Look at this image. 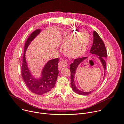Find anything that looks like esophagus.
I'll return each instance as SVG.
<instances>
[{
	"label": "esophagus",
	"mask_w": 124,
	"mask_h": 124,
	"mask_svg": "<svg viewBox=\"0 0 124 124\" xmlns=\"http://www.w3.org/2000/svg\"><path fill=\"white\" fill-rule=\"evenodd\" d=\"M67 65H68L67 62L65 61H61L59 62V64H58L59 69L60 70V69H61L62 68L67 67Z\"/></svg>",
	"instance_id": "esophagus-1"
}]
</instances>
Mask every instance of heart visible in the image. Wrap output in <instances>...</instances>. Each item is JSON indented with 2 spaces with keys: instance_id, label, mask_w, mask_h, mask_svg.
<instances>
[{
  "instance_id": "1",
  "label": "heart",
  "mask_w": 124,
  "mask_h": 124,
  "mask_svg": "<svg viewBox=\"0 0 124 124\" xmlns=\"http://www.w3.org/2000/svg\"><path fill=\"white\" fill-rule=\"evenodd\" d=\"M64 53L71 58H78L86 51L89 41L88 34L85 31L77 33L66 31L63 33L62 39Z\"/></svg>"
}]
</instances>
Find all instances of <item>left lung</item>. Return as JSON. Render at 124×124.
<instances>
[{"instance_id":"left-lung-1","label":"left lung","mask_w":124,"mask_h":124,"mask_svg":"<svg viewBox=\"0 0 124 124\" xmlns=\"http://www.w3.org/2000/svg\"><path fill=\"white\" fill-rule=\"evenodd\" d=\"M93 44L91 48L90 53L98 56V58L101 62L104 69V77L105 76V70L106 68V63L105 62V58H107V52L105 44L101 39L99 35L95 31L93 33ZM87 57H83L79 59H75L70 65V70L71 71V86L73 91L79 95H88L92 92L93 90L89 92H84L79 89L76 86L75 83V76L76 70L79 65L84 60L87 59ZM103 79V80H104Z\"/></svg>"}]
</instances>
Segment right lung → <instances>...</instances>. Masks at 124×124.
Masks as SVG:
<instances>
[{
    "label": "right lung",
    "mask_w": 124,
    "mask_h": 124,
    "mask_svg": "<svg viewBox=\"0 0 124 124\" xmlns=\"http://www.w3.org/2000/svg\"><path fill=\"white\" fill-rule=\"evenodd\" d=\"M41 31L40 29H36L28 37L24 45L21 66V75L25 84L31 91L38 95L50 92L55 85L59 74L58 58L48 61L42 69L40 77L38 78L32 75L28 67L25 57L26 50L31 42Z\"/></svg>",
    "instance_id": "1"
}]
</instances>
